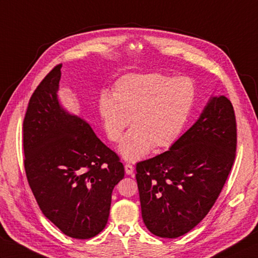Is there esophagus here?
Listing matches in <instances>:
<instances>
[{"instance_id":"esophagus-1","label":"esophagus","mask_w":258,"mask_h":258,"mask_svg":"<svg viewBox=\"0 0 258 258\" xmlns=\"http://www.w3.org/2000/svg\"><path fill=\"white\" fill-rule=\"evenodd\" d=\"M125 172L126 174L132 175L134 173V166L132 164H125Z\"/></svg>"}]
</instances>
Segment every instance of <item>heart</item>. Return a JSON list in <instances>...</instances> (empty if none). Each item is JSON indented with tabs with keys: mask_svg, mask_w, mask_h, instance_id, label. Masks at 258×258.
Instances as JSON below:
<instances>
[{
	"mask_svg": "<svg viewBox=\"0 0 258 258\" xmlns=\"http://www.w3.org/2000/svg\"><path fill=\"white\" fill-rule=\"evenodd\" d=\"M196 99L194 83L185 77L162 74H127L116 80L112 95L102 93L98 113L110 142L125 135L119 152L127 161H139L151 149L164 150L182 133Z\"/></svg>",
	"mask_w": 258,
	"mask_h": 258,
	"instance_id": "heart-1",
	"label": "heart"
}]
</instances>
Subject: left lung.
<instances>
[{
    "mask_svg": "<svg viewBox=\"0 0 258 258\" xmlns=\"http://www.w3.org/2000/svg\"><path fill=\"white\" fill-rule=\"evenodd\" d=\"M237 125L225 96L211 97L199 119L169 151L136 163L144 224L162 238L188 233L213 208L234 164Z\"/></svg>",
    "mask_w": 258,
    "mask_h": 258,
    "instance_id": "1",
    "label": "left lung"
}]
</instances>
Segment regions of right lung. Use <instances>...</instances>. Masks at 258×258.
Wrapping results in <instances>:
<instances>
[{"instance_id":"1","label":"right lung","mask_w":258,"mask_h":258,"mask_svg":"<svg viewBox=\"0 0 258 258\" xmlns=\"http://www.w3.org/2000/svg\"><path fill=\"white\" fill-rule=\"evenodd\" d=\"M61 64L42 79L23 120L24 169L42 214L72 238L88 239L107 224L114 186L124 178L118 155L79 116L59 104Z\"/></svg>"}]
</instances>
